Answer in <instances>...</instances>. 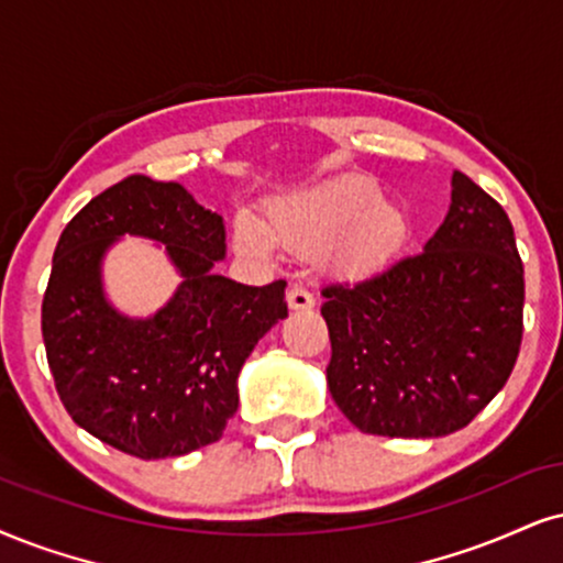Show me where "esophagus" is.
Listing matches in <instances>:
<instances>
[{
	"label": "esophagus",
	"instance_id": "34e87169",
	"mask_svg": "<svg viewBox=\"0 0 563 563\" xmlns=\"http://www.w3.org/2000/svg\"><path fill=\"white\" fill-rule=\"evenodd\" d=\"M287 302H289V308H292V310H310L316 305L313 295H310L305 287H300V284H295V287L289 289Z\"/></svg>",
	"mask_w": 563,
	"mask_h": 563
}]
</instances>
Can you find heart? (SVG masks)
I'll return each mask as SVG.
<instances>
[{
  "instance_id": "1",
  "label": "heart",
  "mask_w": 563,
  "mask_h": 563,
  "mask_svg": "<svg viewBox=\"0 0 563 563\" xmlns=\"http://www.w3.org/2000/svg\"><path fill=\"white\" fill-rule=\"evenodd\" d=\"M409 238L405 208L380 198V185L363 175L334 177L308 190L274 200L268 232L242 217L234 227L238 247L268 255L274 242L313 253L325 245V263L344 274H367L399 255Z\"/></svg>"
}]
</instances>
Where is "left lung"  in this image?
Listing matches in <instances>:
<instances>
[{"instance_id": "8db88e82", "label": "left lung", "mask_w": 563, "mask_h": 563, "mask_svg": "<svg viewBox=\"0 0 563 563\" xmlns=\"http://www.w3.org/2000/svg\"><path fill=\"white\" fill-rule=\"evenodd\" d=\"M329 391L352 426L439 439L501 391L522 344L525 268L501 206L462 172L422 253L321 289Z\"/></svg>"}]
</instances>
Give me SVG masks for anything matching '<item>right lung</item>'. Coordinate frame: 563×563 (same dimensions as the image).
<instances>
[{
	"mask_svg": "<svg viewBox=\"0 0 563 563\" xmlns=\"http://www.w3.org/2000/svg\"><path fill=\"white\" fill-rule=\"evenodd\" d=\"M122 233L162 241L184 276L151 319H128L100 289L102 253ZM224 219L177 183L133 175L75 213L54 250L41 334L69 418L141 460L183 456L219 441L238 412V376L274 323L284 287H247L213 271Z\"/></svg>",
	"mask_w": 563,
	"mask_h": 563,
	"instance_id": "right-lung-1",
	"label": "right lung"
}]
</instances>
